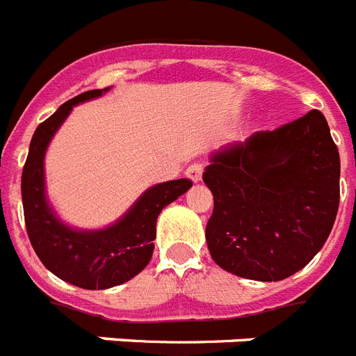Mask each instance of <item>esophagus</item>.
I'll return each instance as SVG.
<instances>
[{"instance_id":"1","label":"esophagus","mask_w":356,"mask_h":356,"mask_svg":"<svg viewBox=\"0 0 356 356\" xmlns=\"http://www.w3.org/2000/svg\"><path fill=\"white\" fill-rule=\"evenodd\" d=\"M203 170H204L203 163H192L186 168V175L192 179L193 183H197V181H201V177H203Z\"/></svg>"}]
</instances>
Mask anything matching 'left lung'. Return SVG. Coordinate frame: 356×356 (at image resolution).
<instances>
[{
	"mask_svg": "<svg viewBox=\"0 0 356 356\" xmlns=\"http://www.w3.org/2000/svg\"><path fill=\"white\" fill-rule=\"evenodd\" d=\"M210 256L227 273L280 282L323 247L340 203V155L318 109L212 155Z\"/></svg>",
	"mask_w": 356,
	"mask_h": 356,
	"instance_id": "8db88e82",
	"label": "left lung"
}]
</instances>
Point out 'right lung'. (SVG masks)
<instances>
[{
	"label": "right lung",
	"instance_id": "1",
	"mask_svg": "<svg viewBox=\"0 0 356 356\" xmlns=\"http://www.w3.org/2000/svg\"><path fill=\"white\" fill-rule=\"evenodd\" d=\"M91 89L71 98L36 128L22 172V201L27 236L42 263L63 282L82 289H109L137 276L152 259L161 210L192 186L177 179L149 188L117 225L98 232H78L54 218L43 195V155L74 104L100 97Z\"/></svg>",
	"mask_w": 356,
	"mask_h": 356
}]
</instances>
